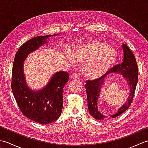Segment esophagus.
<instances>
[{
	"mask_svg": "<svg viewBox=\"0 0 148 148\" xmlns=\"http://www.w3.org/2000/svg\"><path fill=\"white\" fill-rule=\"evenodd\" d=\"M71 78H72V79H79V74H76V73L72 74V76H71Z\"/></svg>",
	"mask_w": 148,
	"mask_h": 148,
	"instance_id": "esophagus-1",
	"label": "esophagus"
}]
</instances>
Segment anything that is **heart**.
<instances>
[{"label": "heart", "mask_w": 148, "mask_h": 148, "mask_svg": "<svg viewBox=\"0 0 148 148\" xmlns=\"http://www.w3.org/2000/svg\"><path fill=\"white\" fill-rule=\"evenodd\" d=\"M74 57L71 58L73 65L76 60L85 63L84 73L91 79H95L103 76L111 69L116 58V52L107 43L93 41L81 45L75 50Z\"/></svg>", "instance_id": "1"}]
</instances>
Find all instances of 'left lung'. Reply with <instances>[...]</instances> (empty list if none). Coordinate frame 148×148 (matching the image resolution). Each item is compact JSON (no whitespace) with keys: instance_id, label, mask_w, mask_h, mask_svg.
I'll list each match as a JSON object with an SVG mask.
<instances>
[{"instance_id":"obj_1","label":"left lung","mask_w":148,"mask_h":148,"mask_svg":"<svg viewBox=\"0 0 148 148\" xmlns=\"http://www.w3.org/2000/svg\"><path fill=\"white\" fill-rule=\"evenodd\" d=\"M122 46L124 53L123 61L122 63L114 66L105 75L98 79L92 81L87 80L86 81L85 88L87 94L88 108L90 114L96 119H103L107 118L98 111L97 101H98L100 89L104 82L105 77L108 73L110 74L111 72L120 73L128 81L130 90V95L126 103L118 109L117 112L112 115H110L109 118H114L121 115L122 113L126 111L129 108L132 102L138 81V66L135 56L129 48L125 44H123Z\"/></svg>"}]
</instances>
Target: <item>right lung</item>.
Masks as SVG:
<instances>
[{
	"label": "right lung",
	"mask_w": 148,
	"mask_h": 148,
	"mask_svg": "<svg viewBox=\"0 0 148 148\" xmlns=\"http://www.w3.org/2000/svg\"><path fill=\"white\" fill-rule=\"evenodd\" d=\"M50 36H37L22 45L16 53L12 66L11 89L19 108L25 116L40 124L51 123L60 116L64 103L63 89L69 81V74L56 72L45 88L33 92L26 84L23 66L27 55L46 43Z\"/></svg>",
	"instance_id": "add662e5"
}]
</instances>
